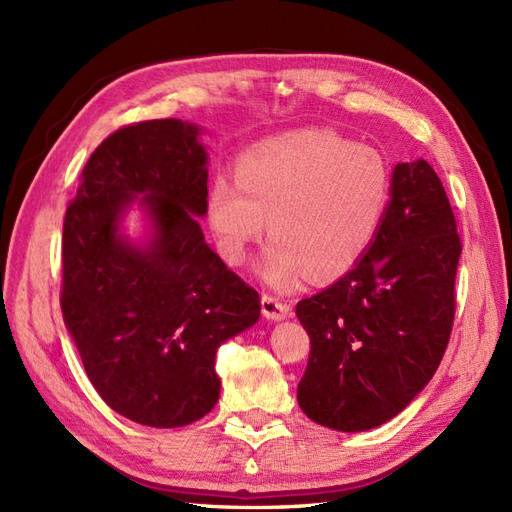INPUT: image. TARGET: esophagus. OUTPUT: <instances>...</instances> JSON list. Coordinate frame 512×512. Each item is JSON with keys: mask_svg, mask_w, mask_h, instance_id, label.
<instances>
[{"mask_svg": "<svg viewBox=\"0 0 512 512\" xmlns=\"http://www.w3.org/2000/svg\"><path fill=\"white\" fill-rule=\"evenodd\" d=\"M260 303H262V316L267 320H284L292 312V307L286 301H282L280 297H273V294H267V292L262 294Z\"/></svg>", "mask_w": 512, "mask_h": 512, "instance_id": "obj_1", "label": "esophagus"}]
</instances>
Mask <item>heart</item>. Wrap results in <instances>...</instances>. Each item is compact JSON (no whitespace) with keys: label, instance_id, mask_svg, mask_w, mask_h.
<instances>
[{"label":"heart","instance_id":"heart-1","mask_svg":"<svg viewBox=\"0 0 512 512\" xmlns=\"http://www.w3.org/2000/svg\"><path fill=\"white\" fill-rule=\"evenodd\" d=\"M382 153L327 130H299L260 143L237 162V181L215 177L207 215L222 258L243 265L250 245L273 237L258 275L275 288L303 277H342L374 245L391 205Z\"/></svg>","mask_w":512,"mask_h":512}]
</instances>
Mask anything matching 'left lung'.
Returning a JSON list of instances; mask_svg holds the SVG:
<instances>
[{
  "label": "left lung",
  "mask_w": 512,
  "mask_h": 512,
  "mask_svg": "<svg viewBox=\"0 0 512 512\" xmlns=\"http://www.w3.org/2000/svg\"><path fill=\"white\" fill-rule=\"evenodd\" d=\"M374 245L335 284L297 303L309 335L301 410L337 431L391 421L436 374L455 318L461 254L444 185L425 160L393 170Z\"/></svg>",
  "instance_id": "8db88e82"
}]
</instances>
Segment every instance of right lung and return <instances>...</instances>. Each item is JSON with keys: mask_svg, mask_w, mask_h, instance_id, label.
Returning a JSON list of instances; mask_svg holds the SVG:
<instances>
[{"mask_svg": "<svg viewBox=\"0 0 512 512\" xmlns=\"http://www.w3.org/2000/svg\"><path fill=\"white\" fill-rule=\"evenodd\" d=\"M200 128L151 119L119 128L87 160L61 239V312L98 395L147 427L190 425L220 399L215 352L260 316L258 292L205 241ZM141 204L152 237L120 235Z\"/></svg>", "mask_w": 512, "mask_h": 512, "instance_id": "1", "label": "right lung"}]
</instances>
